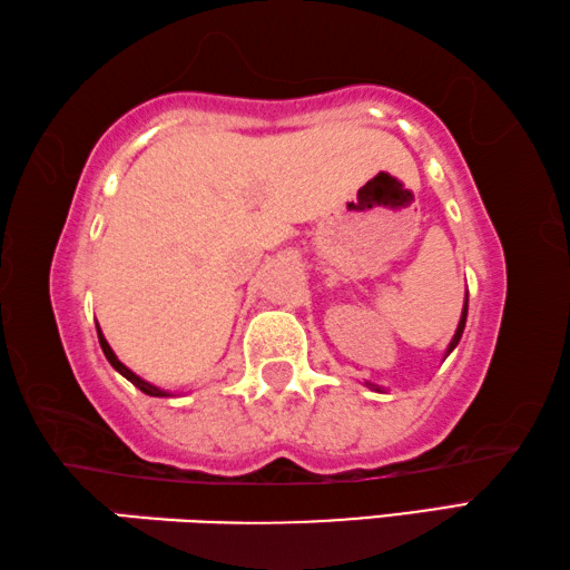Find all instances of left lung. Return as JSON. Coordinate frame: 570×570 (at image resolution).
<instances>
[{"label":"left lung","mask_w":570,"mask_h":570,"mask_svg":"<svg viewBox=\"0 0 570 570\" xmlns=\"http://www.w3.org/2000/svg\"><path fill=\"white\" fill-rule=\"evenodd\" d=\"M465 317H468V297H465V305H463V313H461V323H458V331H455V335H453V341H451V345H448V351H445V357L453 353V347H455L458 343H461V335H463V331H465ZM367 385H371V383H367ZM371 387H373V391H377V393H381V391H383V387H381V385H371Z\"/></svg>","instance_id":"left-lung-1"}]
</instances>
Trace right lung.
I'll list each match as a JSON object with an SVG mask.
<instances>
[{"label":"right lung","mask_w":570,"mask_h":570,"mask_svg":"<svg viewBox=\"0 0 570 570\" xmlns=\"http://www.w3.org/2000/svg\"><path fill=\"white\" fill-rule=\"evenodd\" d=\"M97 337H99V345H102V353H105V357H107V361H109V365H112V367H115V371H117L119 375H125L129 383H132L135 387H139V391H142V393H147V395H155V397H163V395H169V393H165V391H159V387H157V385H153V383H147V381H142V377H139V375H135L132 371H129V367H127V365H122V363H119V357H117V355L112 353V347H109V343L105 341V335H102V331H99V327H97Z\"/></svg>","instance_id":"right-lung-1"}]
</instances>
